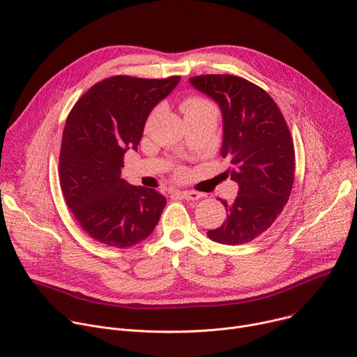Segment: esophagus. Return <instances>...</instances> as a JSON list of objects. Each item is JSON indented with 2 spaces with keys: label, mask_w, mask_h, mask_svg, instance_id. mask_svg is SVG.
Wrapping results in <instances>:
<instances>
[{
  "label": "esophagus",
  "mask_w": 357,
  "mask_h": 357,
  "mask_svg": "<svg viewBox=\"0 0 357 357\" xmlns=\"http://www.w3.org/2000/svg\"><path fill=\"white\" fill-rule=\"evenodd\" d=\"M178 195H179L182 199H185V200H192V202H195V200H197V199L200 197V193L193 192V190H182V192H179Z\"/></svg>",
  "instance_id": "esophagus-1"
}]
</instances>
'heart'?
<instances>
[{
  "mask_svg": "<svg viewBox=\"0 0 357 357\" xmlns=\"http://www.w3.org/2000/svg\"><path fill=\"white\" fill-rule=\"evenodd\" d=\"M181 109L186 120L196 119V117H205V116H212L218 119V109L215 103L208 97H203V96L192 94L185 97L181 103ZM178 175H182V172H179Z\"/></svg>",
  "mask_w": 357,
  "mask_h": 357,
  "instance_id": "1",
  "label": "heart"
}]
</instances>
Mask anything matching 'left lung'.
Masks as SVG:
<instances>
[{"mask_svg":"<svg viewBox=\"0 0 357 357\" xmlns=\"http://www.w3.org/2000/svg\"><path fill=\"white\" fill-rule=\"evenodd\" d=\"M222 109V155L229 176L238 183L233 203L222 200L226 220L208 237L222 244H244L261 236L281 215L291 195L295 149L287 121L273 97L260 86L234 75L189 79Z\"/></svg>","mask_w":357,"mask_h":357,"instance_id":"obj_1","label":"left lung"}]
</instances>
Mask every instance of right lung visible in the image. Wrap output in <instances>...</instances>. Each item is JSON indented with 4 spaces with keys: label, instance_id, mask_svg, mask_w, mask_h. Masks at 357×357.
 <instances>
[{
    "label": "right lung",
    "instance_id": "obj_1",
    "mask_svg": "<svg viewBox=\"0 0 357 357\" xmlns=\"http://www.w3.org/2000/svg\"><path fill=\"white\" fill-rule=\"evenodd\" d=\"M181 76H110L93 84L70 110L59 155L61 188L79 226L96 241L127 248L160 222L167 199L120 176L127 149H137L148 114Z\"/></svg>",
    "mask_w": 357,
    "mask_h": 357
}]
</instances>
